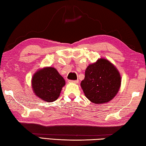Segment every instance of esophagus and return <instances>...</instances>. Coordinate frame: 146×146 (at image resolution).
<instances>
[{"label": "esophagus", "instance_id": "34e87169", "mask_svg": "<svg viewBox=\"0 0 146 146\" xmlns=\"http://www.w3.org/2000/svg\"><path fill=\"white\" fill-rule=\"evenodd\" d=\"M70 82L73 83H76L78 84L79 83V80H75V81H70Z\"/></svg>", "mask_w": 146, "mask_h": 146}]
</instances>
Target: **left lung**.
Wrapping results in <instances>:
<instances>
[{
    "instance_id": "1",
    "label": "left lung",
    "mask_w": 146,
    "mask_h": 146,
    "mask_svg": "<svg viewBox=\"0 0 146 146\" xmlns=\"http://www.w3.org/2000/svg\"><path fill=\"white\" fill-rule=\"evenodd\" d=\"M121 85V76L116 66L105 58L90 64L85 70L81 86L86 98L94 104L112 100Z\"/></svg>"
}]
</instances>
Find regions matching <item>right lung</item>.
<instances>
[{
    "label": "right lung",
    "mask_w": 146,
    "mask_h": 146,
    "mask_svg": "<svg viewBox=\"0 0 146 146\" xmlns=\"http://www.w3.org/2000/svg\"><path fill=\"white\" fill-rule=\"evenodd\" d=\"M31 85L35 96L47 103H52L60 97L65 81L55 68L47 66L33 74Z\"/></svg>",
    "instance_id": "1"
}]
</instances>
